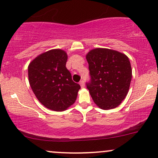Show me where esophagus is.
<instances>
[{
  "label": "esophagus",
  "instance_id": "34e87169",
  "mask_svg": "<svg viewBox=\"0 0 158 158\" xmlns=\"http://www.w3.org/2000/svg\"><path fill=\"white\" fill-rule=\"evenodd\" d=\"M79 85H81V87H85V81L84 80H81L79 81Z\"/></svg>",
  "mask_w": 158,
  "mask_h": 158
}]
</instances>
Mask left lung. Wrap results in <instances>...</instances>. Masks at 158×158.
<instances>
[{
	"label": "left lung",
	"mask_w": 158,
	"mask_h": 158,
	"mask_svg": "<svg viewBox=\"0 0 158 158\" xmlns=\"http://www.w3.org/2000/svg\"><path fill=\"white\" fill-rule=\"evenodd\" d=\"M86 59L90 78L86 86L94 102L103 110L118 107L128 94L132 79L129 58L116 51L95 48Z\"/></svg>",
	"instance_id": "obj_1"
}]
</instances>
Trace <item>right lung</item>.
<instances>
[{"label":"right lung","mask_w":158,"mask_h":158,"mask_svg":"<svg viewBox=\"0 0 158 158\" xmlns=\"http://www.w3.org/2000/svg\"><path fill=\"white\" fill-rule=\"evenodd\" d=\"M68 56L53 49L36 57L28 68V80L42 104L54 111H63L77 100L80 85L72 80L66 68Z\"/></svg>","instance_id":"right-lung-1"}]
</instances>
